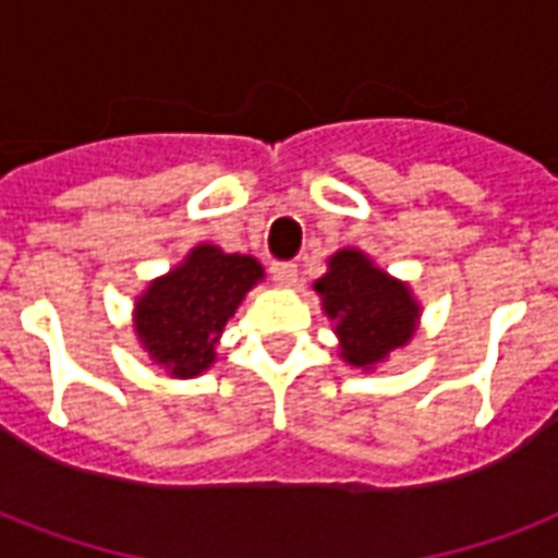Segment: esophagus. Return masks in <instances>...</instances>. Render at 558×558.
Masks as SVG:
<instances>
[{
	"mask_svg": "<svg viewBox=\"0 0 558 558\" xmlns=\"http://www.w3.org/2000/svg\"><path fill=\"white\" fill-rule=\"evenodd\" d=\"M271 278L278 280L280 287H295L298 283V266L295 263H271Z\"/></svg>",
	"mask_w": 558,
	"mask_h": 558,
	"instance_id": "esophagus-1",
	"label": "esophagus"
}]
</instances>
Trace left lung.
<instances>
[{"instance_id": "8db88e82", "label": "left lung", "mask_w": 558, "mask_h": 558, "mask_svg": "<svg viewBox=\"0 0 558 558\" xmlns=\"http://www.w3.org/2000/svg\"><path fill=\"white\" fill-rule=\"evenodd\" d=\"M324 313L336 322L341 359L371 371L405 348L420 322V304L402 280L373 266L359 248H341L327 260V275L313 283Z\"/></svg>"}]
</instances>
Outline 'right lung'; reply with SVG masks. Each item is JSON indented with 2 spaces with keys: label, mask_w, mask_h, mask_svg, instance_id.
I'll return each mask as SVG.
<instances>
[{
  "label": "right lung",
  "mask_w": 558,
  "mask_h": 558,
  "mask_svg": "<svg viewBox=\"0 0 558 558\" xmlns=\"http://www.w3.org/2000/svg\"><path fill=\"white\" fill-rule=\"evenodd\" d=\"M257 280H263V266L248 254L196 245L135 301V336L170 376H199L214 365L228 318Z\"/></svg>",
  "instance_id": "obj_1"
}]
</instances>
